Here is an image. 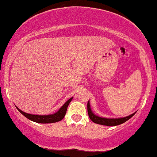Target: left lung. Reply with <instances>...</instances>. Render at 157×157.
I'll return each instance as SVG.
<instances>
[{"label":"left lung","instance_id":"obj_1","mask_svg":"<svg viewBox=\"0 0 157 157\" xmlns=\"http://www.w3.org/2000/svg\"><path fill=\"white\" fill-rule=\"evenodd\" d=\"M87 107H88V116H89L90 119L92 121L96 123V124H101V125H105V126H117L119 125V124H121L123 123L126 122V121H128L129 118H131L135 113L130 115V116L125 117V118H101V117H99L96 115H94L93 113H92L91 109H90L89 101H88V104H87Z\"/></svg>","mask_w":157,"mask_h":157}]
</instances>
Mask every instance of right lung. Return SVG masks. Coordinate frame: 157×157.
<instances>
[{
  "instance_id": "add662e5",
  "label": "right lung",
  "mask_w": 157,
  "mask_h": 157,
  "mask_svg": "<svg viewBox=\"0 0 157 157\" xmlns=\"http://www.w3.org/2000/svg\"><path fill=\"white\" fill-rule=\"evenodd\" d=\"M72 99V98L69 99L64 105L60 107V109L57 113H54L52 115H48V116H38V115H32L28 114V113L22 112L20 109L17 107V109L22 113L25 117L28 118L29 120L33 121L36 123H40V124H50V123H55L61 121L65 116L66 113H67V107L69 106V103Z\"/></svg>"
}]
</instances>
